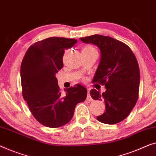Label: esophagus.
Segmentation results:
<instances>
[{
  "label": "esophagus",
  "mask_w": 156,
  "mask_h": 156,
  "mask_svg": "<svg viewBox=\"0 0 156 156\" xmlns=\"http://www.w3.org/2000/svg\"><path fill=\"white\" fill-rule=\"evenodd\" d=\"M90 90H89V89H88V96H87V100L88 101H93V98H91V95H90Z\"/></svg>",
  "instance_id": "esophagus-1"
}]
</instances>
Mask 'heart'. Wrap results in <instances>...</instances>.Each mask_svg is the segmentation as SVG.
<instances>
[{"instance_id":"obj_1","label":"heart","mask_w":156,"mask_h":156,"mask_svg":"<svg viewBox=\"0 0 156 156\" xmlns=\"http://www.w3.org/2000/svg\"><path fill=\"white\" fill-rule=\"evenodd\" d=\"M83 49H94V48H92L91 46H85Z\"/></svg>"}]
</instances>
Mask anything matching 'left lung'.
I'll return each mask as SVG.
<instances>
[{"label":"left lung","mask_w":156,"mask_h":156,"mask_svg":"<svg viewBox=\"0 0 156 156\" xmlns=\"http://www.w3.org/2000/svg\"><path fill=\"white\" fill-rule=\"evenodd\" d=\"M80 40L96 45L101 51L93 82L105 85L106 91L102 94L94 89L90 91L92 98L105 103V111L97 119L108 125L119 123L129 115L138 100L140 73L136 58L127 45L110 37L94 34Z\"/></svg>","instance_id":"left-lung-1"}]
</instances>
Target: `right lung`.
<instances>
[{"mask_svg":"<svg viewBox=\"0 0 156 156\" xmlns=\"http://www.w3.org/2000/svg\"><path fill=\"white\" fill-rule=\"evenodd\" d=\"M77 40L51 37L29 47L20 67L22 96L35 119L51 128L66 125L74 115L77 103L85 101L87 90L77 83L64 89L63 94L55 74L63 67L65 49Z\"/></svg>","mask_w":156,"mask_h":156,"instance_id":"1","label":"right lung"}]
</instances>
